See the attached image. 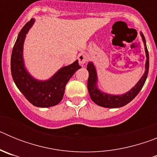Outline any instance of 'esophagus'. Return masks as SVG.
Listing matches in <instances>:
<instances>
[{
	"label": "esophagus",
	"instance_id": "esophagus-1",
	"mask_svg": "<svg viewBox=\"0 0 157 157\" xmlns=\"http://www.w3.org/2000/svg\"><path fill=\"white\" fill-rule=\"evenodd\" d=\"M78 63H79L80 64L83 65L86 63L88 58H87V56L86 54L80 53L79 55H78Z\"/></svg>",
	"mask_w": 157,
	"mask_h": 157
}]
</instances>
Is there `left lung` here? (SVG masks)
<instances>
[{
	"mask_svg": "<svg viewBox=\"0 0 157 157\" xmlns=\"http://www.w3.org/2000/svg\"><path fill=\"white\" fill-rule=\"evenodd\" d=\"M141 36L143 40L144 45H145V54H146V63H145V71L144 73L143 76L141 78V79L138 81V82L130 90L127 94L123 95H110V94H106L104 93H101V91L97 88L96 83H97V72L94 67L93 63L90 62L87 64V71H89V78L88 82H87V88H88L89 94L90 96L91 100L94 103L104 108H120L129 102L132 101L136 96L138 95V93L143 87L144 84L146 80L147 75L149 73V52L147 49L146 43H145V38L144 37L143 34L141 33Z\"/></svg>",
	"mask_w": 157,
	"mask_h": 157,
	"instance_id": "obj_1",
	"label": "left lung"
}]
</instances>
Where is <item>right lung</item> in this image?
Segmentation results:
<instances>
[{
    "instance_id": "obj_1",
    "label": "right lung",
    "mask_w": 157,
    "mask_h": 157,
    "mask_svg": "<svg viewBox=\"0 0 157 157\" xmlns=\"http://www.w3.org/2000/svg\"><path fill=\"white\" fill-rule=\"evenodd\" d=\"M34 23V19H31L19 32L12 49L11 72L16 86L29 102L34 106L48 108L56 105L61 101L65 86L81 67L76 60L72 64L62 67L47 81L41 82L33 78L24 67L23 45L26 34Z\"/></svg>"
}]
</instances>
